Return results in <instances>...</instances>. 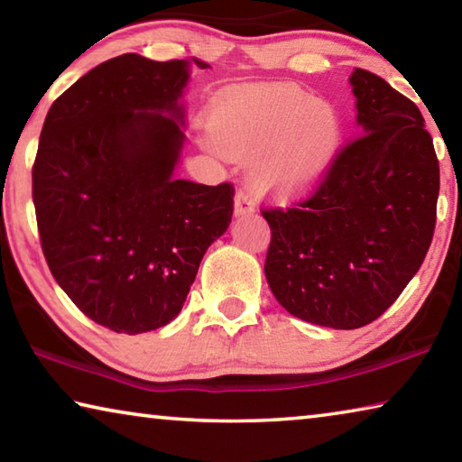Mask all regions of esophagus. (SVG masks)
<instances>
[{"mask_svg": "<svg viewBox=\"0 0 462 462\" xmlns=\"http://www.w3.org/2000/svg\"><path fill=\"white\" fill-rule=\"evenodd\" d=\"M253 212H254L253 195H250L246 189H238L236 198H234V214L242 217V216H248Z\"/></svg>", "mask_w": 462, "mask_h": 462, "instance_id": "1", "label": "esophagus"}]
</instances>
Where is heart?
<instances>
[{
  "instance_id": "heart-1",
  "label": "heart",
  "mask_w": 462,
  "mask_h": 462,
  "mask_svg": "<svg viewBox=\"0 0 462 462\" xmlns=\"http://www.w3.org/2000/svg\"><path fill=\"white\" fill-rule=\"evenodd\" d=\"M208 140L230 159H248L261 193L293 199L314 189L342 143V120L328 101L293 83L226 89L208 107Z\"/></svg>"
}]
</instances>
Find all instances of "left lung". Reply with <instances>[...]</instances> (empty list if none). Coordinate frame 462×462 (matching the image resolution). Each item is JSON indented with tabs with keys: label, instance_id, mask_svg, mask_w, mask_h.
Returning <instances> with one entry per match:
<instances>
[{
	"label": "left lung",
	"instance_id": "8db88e82",
	"mask_svg": "<svg viewBox=\"0 0 462 462\" xmlns=\"http://www.w3.org/2000/svg\"><path fill=\"white\" fill-rule=\"evenodd\" d=\"M350 83L363 134L336 152L308 198L261 208L273 295L295 318L336 330L371 324L393 306L426 259L440 191L418 106L365 69Z\"/></svg>",
	"mask_w": 462,
	"mask_h": 462
}]
</instances>
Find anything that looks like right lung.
Masks as SVG:
<instances>
[{
  "mask_svg": "<svg viewBox=\"0 0 462 462\" xmlns=\"http://www.w3.org/2000/svg\"><path fill=\"white\" fill-rule=\"evenodd\" d=\"M187 79L185 60L120 54L54 99L41 132L32 199L44 259L75 306L118 334L167 326L232 220V183L173 177Z\"/></svg>",
  "mask_w": 462,
  "mask_h": 462,
  "instance_id": "1",
  "label": "right lung"
}]
</instances>
